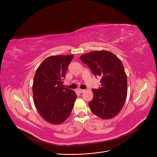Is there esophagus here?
Here are the masks:
<instances>
[{
  "mask_svg": "<svg viewBox=\"0 0 157 157\" xmlns=\"http://www.w3.org/2000/svg\"><path fill=\"white\" fill-rule=\"evenodd\" d=\"M78 90V92H79V93H83V92H85V90L80 89V88H79Z\"/></svg>",
  "mask_w": 157,
  "mask_h": 157,
  "instance_id": "1",
  "label": "esophagus"
}]
</instances>
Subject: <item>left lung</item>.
<instances>
[{"label": "left lung", "mask_w": 157, "mask_h": 157, "mask_svg": "<svg viewBox=\"0 0 157 157\" xmlns=\"http://www.w3.org/2000/svg\"><path fill=\"white\" fill-rule=\"evenodd\" d=\"M80 59L95 76L101 77V87L92 89L94 98L88 103L90 109L102 119L116 117L124 105L127 95V77L121 60L105 50L83 54Z\"/></svg>", "instance_id": "obj_1"}]
</instances>
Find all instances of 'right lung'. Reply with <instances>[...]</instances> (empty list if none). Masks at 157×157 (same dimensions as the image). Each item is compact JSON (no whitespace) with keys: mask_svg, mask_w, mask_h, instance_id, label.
Returning a JSON list of instances; mask_svg holds the SVG:
<instances>
[{"mask_svg":"<svg viewBox=\"0 0 157 157\" xmlns=\"http://www.w3.org/2000/svg\"><path fill=\"white\" fill-rule=\"evenodd\" d=\"M74 55L46 58L37 69L32 85L34 102L44 120L54 125L64 122L71 114L77 95L63 87L68 65Z\"/></svg>","mask_w":157,"mask_h":157,"instance_id":"add662e5","label":"right lung"}]
</instances>
